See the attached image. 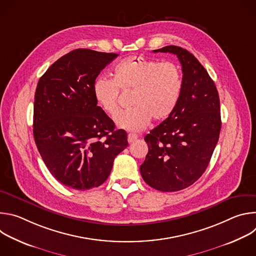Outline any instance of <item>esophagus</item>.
I'll use <instances>...</instances> for the list:
<instances>
[{"label":"esophagus","instance_id":"obj_1","mask_svg":"<svg viewBox=\"0 0 256 256\" xmlns=\"http://www.w3.org/2000/svg\"><path fill=\"white\" fill-rule=\"evenodd\" d=\"M136 138H138V136H136V134H128V142L130 144H132Z\"/></svg>","mask_w":256,"mask_h":256}]
</instances>
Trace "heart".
Wrapping results in <instances>:
<instances>
[{
    "mask_svg": "<svg viewBox=\"0 0 256 256\" xmlns=\"http://www.w3.org/2000/svg\"><path fill=\"white\" fill-rule=\"evenodd\" d=\"M181 70L173 62H160L140 56H128L114 68V80L99 77L94 81L93 94L97 104L110 116L120 110V91L132 92V108L118 114V128L138 132L147 128L152 118H168L182 93Z\"/></svg>",
    "mask_w": 256,
    "mask_h": 256,
    "instance_id": "obj_1",
    "label": "heart"
}]
</instances>
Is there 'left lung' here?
Wrapping results in <instances>:
<instances>
[{
	"instance_id": "8db88e82",
	"label": "left lung",
	"mask_w": 256,
	"mask_h": 256,
	"mask_svg": "<svg viewBox=\"0 0 256 256\" xmlns=\"http://www.w3.org/2000/svg\"><path fill=\"white\" fill-rule=\"evenodd\" d=\"M153 52L177 56L184 86L173 114L144 136L149 152L140 171L151 188L172 192L190 186L206 171L221 130L220 98L206 70L188 50L167 46Z\"/></svg>"
}]
</instances>
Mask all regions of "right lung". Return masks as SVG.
Listing matches in <instances>:
<instances>
[{
  "mask_svg": "<svg viewBox=\"0 0 256 256\" xmlns=\"http://www.w3.org/2000/svg\"><path fill=\"white\" fill-rule=\"evenodd\" d=\"M118 54L86 48L72 50L54 62L38 83L33 136L52 175L78 190L101 186L114 158L128 146L124 130L97 105L93 84L100 70Z\"/></svg>",
  "mask_w": 256,
  "mask_h": 256,
  "instance_id": "obj_1",
  "label": "right lung"
}]
</instances>
